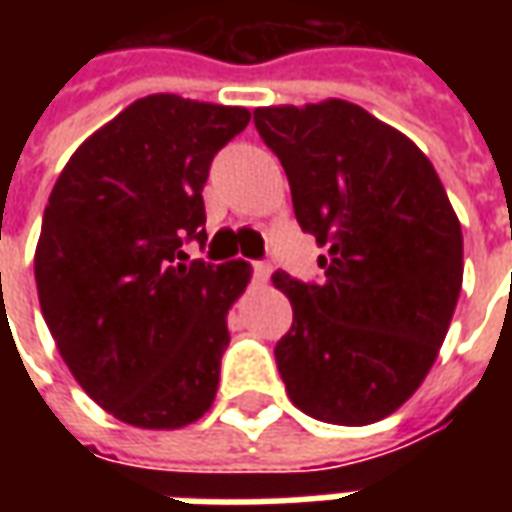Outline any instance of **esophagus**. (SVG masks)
Listing matches in <instances>:
<instances>
[{"instance_id":"1","label":"esophagus","mask_w":512,"mask_h":512,"mask_svg":"<svg viewBox=\"0 0 512 512\" xmlns=\"http://www.w3.org/2000/svg\"><path fill=\"white\" fill-rule=\"evenodd\" d=\"M268 277H271V266L268 263H255V282L266 285Z\"/></svg>"}]
</instances>
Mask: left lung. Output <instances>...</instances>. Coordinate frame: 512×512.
<instances>
[{"mask_svg":"<svg viewBox=\"0 0 512 512\" xmlns=\"http://www.w3.org/2000/svg\"><path fill=\"white\" fill-rule=\"evenodd\" d=\"M255 126L285 167L301 230L326 252L321 285L271 277L293 307L279 376L312 419L378 422L417 392L447 337L461 222L428 156L362 106H257Z\"/></svg>","mask_w":512,"mask_h":512,"instance_id":"1","label":"left lung"}]
</instances>
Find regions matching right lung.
Returning a JSON list of instances; mask_svg holds the SVG:
<instances>
[{
	"label": "right lung",
	"instance_id": "add662e5",
	"mask_svg": "<svg viewBox=\"0 0 512 512\" xmlns=\"http://www.w3.org/2000/svg\"><path fill=\"white\" fill-rule=\"evenodd\" d=\"M244 106L156 93L84 139L51 189L35 282L65 365L98 406L145 430L186 428L213 406L227 312L252 266L180 252L205 241L202 186Z\"/></svg>",
	"mask_w": 512,
	"mask_h": 512
}]
</instances>
